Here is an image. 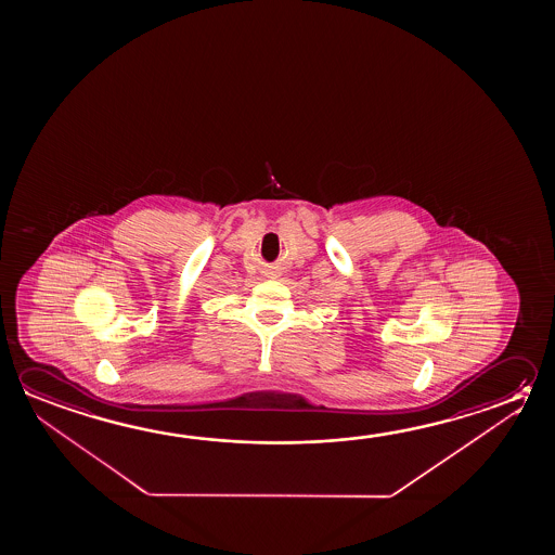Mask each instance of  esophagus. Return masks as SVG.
Instances as JSON below:
<instances>
[{
	"label": "esophagus",
	"instance_id": "1",
	"mask_svg": "<svg viewBox=\"0 0 555 555\" xmlns=\"http://www.w3.org/2000/svg\"><path fill=\"white\" fill-rule=\"evenodd\" d=\"M267 274H269V276H271V279H276V276H279V274H281V273H279V271H274V269H273V271H267Z\"/></svg>",
	"mask_w": 555,
	"mask_h": 555
}]
</instances>
